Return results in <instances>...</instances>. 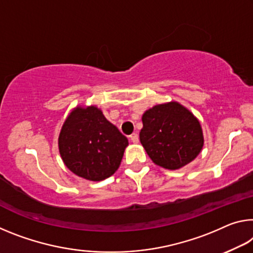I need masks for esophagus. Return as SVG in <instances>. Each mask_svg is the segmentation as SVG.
Here are the masks:
<instances>
[{
	"label": "esophagus",
	"mask_w": 253,
	"mask_h": 253,
	"mask_svg": "<svg viewBox=\"0 0 253 253\" xmlns=\"http://www.w3.org/2000/svg\"><path fill=\"white\" fill-rule=\"evenodd\" d=\"M130 141L133 142L134 144H137V143L139 142V137H138V135H137V134L131 135V136H130Z\"/></svg>",
	"instance_id": "34e87169"
}]
</instances>
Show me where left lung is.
Here are the masks:
<instances>
[{"mask_svg":"<svg viewBox=\"0 0 253 253\" xmlns=\"http://www.w3.org/2000/svg\"><path fill=\"white\" fill-rule=\"evenodd\" d=\"M139 139L152 161L169 170L190 163L204 145L200 124L177 102L159 105L143 115Z\"/></svg>","mask_w":253,"mask_h":253,"instance_id":"1","label":"left lung"}]
</instances>
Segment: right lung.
<instances>
[{
  "mask_svg": "<svg viewBox=\"0 0 253 253\" xmlns=\"http://www.w3.org/2000/svg\"><path fill=\"white\" fill-rule=\"evenodd\" d=\"M127 145L128 139L93 106L72 111L58 138L65 166L91 181H101L114 174Z\"/></svg>",
  "mask_w": 253,
  "mask_h": 253,
  "instance_id": "obj_1",
  "label": "right lung"
}]
</instances>
